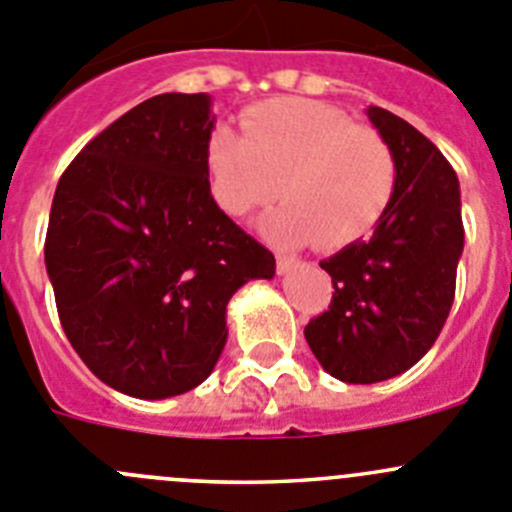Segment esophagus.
I'll list each match as a JSON object with an SVG mask.
<instances>
[{"instance_id": "esophagus-1", "label": "esophagus", "mask_w": 512, "mask_h": 512, "mask_svg": "<svg viewBox=\"0 0 512 512\" xmlns=\"http://www.w3.org/2000/svg\"><path fill=\"white\" fill-rule=\"evenodd\" d=\"M296 266H299V261L296 259H291V256H276V271H279V274H289V271H294Z\"/></svg>"}]
</instances>
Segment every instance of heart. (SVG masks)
<instances>
[{"label":"heart","instance_id":"obj_1","mask_svg":"<svg viewBox=\"0 0 512 512\" xmlns=\"http://www.w3.org/2000/svg\"><path fill=\"white\" fill-rule=\"evenodd\" d=\"M213 201L231 218L251 216L279 193L284 206L261 228L281 246L344 248L367 236L397 186L387 140L347 113L304 97L251 107L241 135L218 125L206 143Z\"/></svg>","mask_w":512,"mask_h":512}]
</instances>
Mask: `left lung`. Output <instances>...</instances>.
Returning <instances> with one entry per match:
<instances>
[{
    "label": "left lung",
    "mask_w": 512,
    "mask_h": 512,
    "mask_svg": "<svg viewBox=\"0 0 512 512\" xmlns=\"http://www.w3.org/2000/svg\"><path fill=\"white\" fill-rule=\"evenodd\" d=\"M367 118L392 148L397 186L372 236L319 264L332 276V304L304 329L321 367L347 384L397 377L425 357L450 314L465 246L460 183L445 155L384 107L369 105Z\"/></svg>",
    "instance_id": "obj_1"
}]
</instances>
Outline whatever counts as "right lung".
Instances as JSON below:
<instances>
[{
	"label": "right lung",
	"mask_w": 512,
	"mask_h": 512,
	"mask_svg": "<svg viewBox=\"0 0 512 512\" xmlns=\"http://www.w3.org/2000/svg\"><path fill=\"white\" fill-rule=\"evenodd\" d=\"M211 95L165 92L67 165L45 241L62 329L97 379L138 399L198 387L226 347L228 299L274 279L269 248L213 201Z\"/></svg>",
	"instance_id": "right-lung-1"
}]
</instances>
